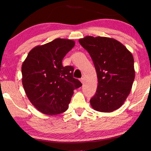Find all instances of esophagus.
Listing matches in <instances>:
<instances>
[{
  "label": "esophagus",
  "mask_w": 151,
  "mask_h": 151,
  "mask_svg": "<svg viewBox=\"0 0 151 151\" xmlns=\"http://www.w3.org/2000/svg\"><path fill=\"white\" fill-rule=\"evenodd\" d=\"M80 80H81L82 84L84 83V76H82V77L81 78V79H80Z\"/></svg>",
  "instance_id": "1"
}]
</instances>
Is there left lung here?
Instances as JSON below:
<instances>
[{"instance_id":"1","label":"left lung","mask_w":151,"mask_h":151,"mask_svg":"<svg viewBox=\"0 0 151 151\" xmlns=\"http://www.w3.org/2000/svg\"><path fill=\"white\" fill-rule=\"evenodd\" d=\"M79 42L90 54L98 76L96 93L90 100L91 106L100 112L119 109L135 79L133 55L122 43L106 37L86 36Z\"/></svg>"}]
</instances>
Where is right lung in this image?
Returning a JSON list of instances; mask_svg holds the SVG:
<instances>
[{
  "label": "right lung",
  "mask_w": 151,
  "mask_h": 151,
  "mask_svg": "<svg viewBox=\"0 0 151 151\" xmlns=\"http://www.w3.org/2000/svg\"><path fill=\"white\" fill-rule=\"evenodd\" d=\"M75 42L57 38L32 49L22 63V84L33 105L47 115L67 111L73 90L82 83L73 78V66L63 67L62 61Z\"/></svg>",
  "instance_id": "obj_1"
}]
</instances>
